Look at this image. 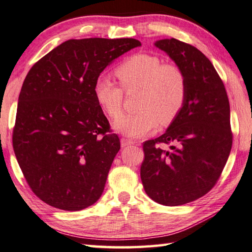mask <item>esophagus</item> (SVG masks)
Masks as SVG:
<instances>
[{
    "mask_svg": "<svg viewBox=\"0 0 252 252\" xmlns=\"http://www.w3.org/2000/svg\"><path fill=\"white\" fill-rule=\"evenodd\" d=\"M134 144V141H131L129 139H125V138H122L121 139V145L122 147H126V146H129Z\"/></svg>",
    "mask_w": 252,
    "mask_h": 252,
    "instance_id": "esophagus-1",
    "label": "esophagus"
}]
</instances>
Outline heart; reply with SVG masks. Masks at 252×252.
Here are the masks:
<instances>
[{
  "label": "heart",
  "instance_id": "heart-1",
  "mask_svg": "<svg viewBox=\"0 0 252 252\" xmlns=\"http://www.w3.org/2000/svg\"><path fill=\"white\" fill-rule=\"evenodd\" d=\"M122 85L108 78H99L94 85L96 102L112 120L123 114L124 91L140 90L139 112L116 122L115 129L131 138H138L157 129L160 124L168 126L183 110L188 96V80L177 63H163L151 54L128 57L115 70Z\"/></svg>",
  "mask_w": 252,
  "mask_h": 252
}]
</instances>
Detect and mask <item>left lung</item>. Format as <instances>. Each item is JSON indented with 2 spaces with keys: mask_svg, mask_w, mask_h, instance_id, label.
<instances>
[{
  "mask_svg": "<svg viewBox=\"0 0 252 252\" xmlns=\"http://www.w3.org/2000/svg\"><path fill=\"white\" fill-rule=\"evenodd\" d=\"M155 45L183 69L188 96L167 131L142 144L140 178L151 200L178 206L204 196L220 179L232 146L230 107L225 85L205 55L174 38Z\"/></svg>",
  "mask_w": 252,
  "mask_h": 252,
  "instance_id": "left-lung-1",
  "label": "left lung"
}]
</instances>
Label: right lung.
Instances as JSON below:
<instances>
[{
  "instance_id": "add662e5",
  "label": "right lung",
  "mask_w": 252,
  "mask_h": 252,
  "mask_svg": "<svg viewBox=\"0 0 252 252\" xmlns=\"http://www.w3.org/2000/svg\"><path fill=\"white\" fill-rule=\"evenodd\" d=\"M134 38L69 39L28 71L18 96L13 149L32 191L63 211H81L104 191L120 138L94 95L114 59Z\"/></svg>"
}]
</instances>
